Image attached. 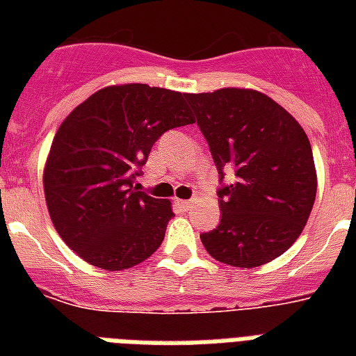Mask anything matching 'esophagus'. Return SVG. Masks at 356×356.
Here are the masks:
<instances>
[{
	"label": "esophagus",
	"mask_w": 356,
	"mask_h": 356,
	"mask_svg": "<svg viewBox=\"0 0 356 356\" xmlns=\"http://www.w3.org/2000/svg\"><path fill=\"white\" fill-rule=\"evenodd\" d=\"M177 207L181 209V211H190L192 207H194V200H188V201H184V200H177Z\"/></svg>",
	"instance_id": "obj_1"
}]
</instances>
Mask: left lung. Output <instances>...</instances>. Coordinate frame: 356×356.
Instances as JSON below:
<instances>
[{"label": "left lung", "mask_w": 356, "mask_h": 356, "mask_svg": "<svg viewBox=\"0 0 356 356\" xmlns=\"http://www.w3.org/2000/svg\"><path fill=\"white\" fill-rule=\"evenodd\" d=\"M209 142L223 183L222 222L201 234L211 257L257 268L281 257L301 234L316 200L314 156L309 136L292 114L266 94L222 88L186 94Z\"/></svg>", "instance_id": "left-lung-1"}]
</instances>
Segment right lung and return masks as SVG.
<instances>
[{"label":"right lung","instance_id":"add662e5","mask_svg":"<svg viewBox=\"0 0 356 356\" xmlns=\"http://www.w3.org/2000/svg\"><path fill=\"white\" fill-rule=\"evenodd\" d=\"M184 99L142 83L107 86L60 123L44 194L57 233L88 264L127 270L161 248L172 203L138 192L134 179L162 134L194 123Z\"/></svg>","mask_w":356,"mask_h":356}]
</instances>
